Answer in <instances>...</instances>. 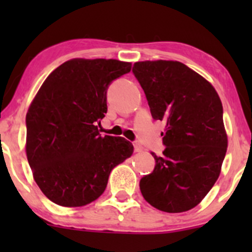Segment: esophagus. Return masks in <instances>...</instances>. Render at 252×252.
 Instances as JSON below:
<instances>
[{
    "label": "esophagus",
    "instance_id": "obj_1",
    "mask_svg": "<svg viewBox=\"0 0 252 252\" xmlns=\"http://www.w3.org/2000/svg\"><path fill=\"white\" fill-rule=\"evenodd\" d=\"M134 149L136 153H141L143 150V147L138 143H134Z\"/></svg>",
    "mask_w": 252,
    "mask_h": 252
}]
</instances>
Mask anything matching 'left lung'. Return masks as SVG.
Listing matches in <instances>:
<instances>
[{"label": "left lung", "mask_w": 252, "mask_h": 252, "mask_svg": "<svg viewBox=\"0 0 252 252\" xmlns=\"http://www.w3.org/2000/svg\"><path fill=\"white\" fill-rule=\"evenodd\" d=\"M132 72L153 118L166 123V149L161 156L152 153L155 168L141 179V193L155 209L186 212L220 174L227 149L221 100L212 84L180 62H137Z\"/></svg>", "instance_id": "1"}]
</instances>
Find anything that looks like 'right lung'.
Listing matches in <instances>:
<instances>
[{
	"mask_svg": "<svg viewBox=\"0 0 252 252\" xmlns=\"http://www.w3.org/2000/svg\"><path fill=\"white\" fill-rule=\"evenodd\" d=\"M131 63L71 59L46 78L26 116V154L33 178L54 204L85 206L103 194L110 172L130 158L123 137L100 136L106 90Z\"/></svg>",
	"mask_w": 252,
	"mask_h": 252,
	"instance_id": "add662e5",
	"label": "right lung"
}]
</instances>
